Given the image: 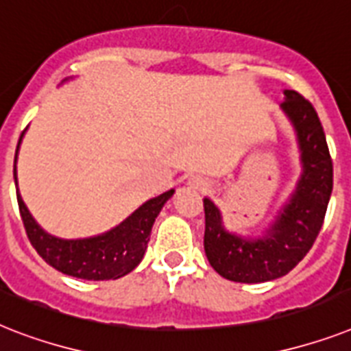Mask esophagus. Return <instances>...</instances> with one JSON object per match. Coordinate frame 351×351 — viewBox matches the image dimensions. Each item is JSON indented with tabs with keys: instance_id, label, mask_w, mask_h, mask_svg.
<instances>
[{
	"instance_id": "1",
	"label": "esophagus",
	"mask_w": 351,
	"mask_h": 351,
	"mask_svg": "<svg viewBox=\"0 0 351 351\" xmlns=\"http://www.w3.org/2000/svg\"><path fill=\"white\" fill-rule=\"evenodd\" d=\"M189 189L203 192V190L208 189V183H206V179L199 178V176H193V178L189 179Z\"/></svg>"
}]
</instances>
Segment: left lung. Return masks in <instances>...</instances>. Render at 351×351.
Wrapping results in <instances>:
<instances>
[{"label":"left lung","instance_id":"1","mask_svg":"<svg viewBox=\"0 0 351 351\" xmlns=\"http://www.w3.org/2000/svg\"><path fill=\"white\" fill-rule=\"evenodd\" d=\"M295 132L301 176L295 190L261 235H239L224 226L219 206L204 197V254L217 274L234 282H266L287 276L312 248L333 189L326 136L310 101L285 90L279 106Z\"/></svg>","mask_w":351,"mask_h":351}]
</instances>
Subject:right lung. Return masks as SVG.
Masks as SVG:
<instances>
[{
	"instance_id": "obj_1",
	"label": "right lung",
	"mask_w": 351,
	"mask_h": 351,
	"mask_svg": "<svg viewBox=\"0 0 351 351\" xmlns=\"http://www.w3.org/2000/svg\"><path fill=\"white\" fill-rule=\"evenodd\" d=\"M23 134L19 137L16 158H14V183L18 193L19 214L36 252L43 257L45 263H49L52 268L64 276L77 277L85 281H108L130 274L141 263L143 255L147 252L156 217L176 190H168L158 197L145 201L127 219L108 232L83 237V239H61L39 226L19 193L16 161H18Z\"/></svg>"
}]
</instances>
